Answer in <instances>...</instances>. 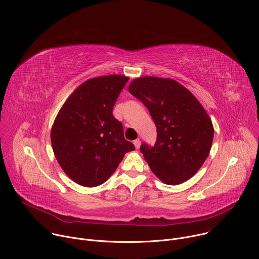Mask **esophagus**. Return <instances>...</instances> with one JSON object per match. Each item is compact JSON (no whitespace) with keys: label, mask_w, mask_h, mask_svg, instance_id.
Wrapping results in <instances>:
<instances>
[{"label":"esophagus","mask_w":259,"mask_h":259,"mask_svg":"<svg viewBox=\"0 0 259 259\" xmlns=\"http://www.w3.org/2000/svg\"><path fill=\"white\" fill-rule=\"evenodd\" d=\"M134 145H135L136 149H139V148H140V145H141V141H140L139 139L135 140V141H134Z\"/></svg>","instance_id":"34e87169"}]
</instances>
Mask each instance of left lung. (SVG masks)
Returning <instances> with one entry per match:
<instances>
[{
	"label": "left lung",
	"mask_w": 259,
	"mask_h": 259,
	"mask_svg": "<svg viewBox=\"0 0 259 259\" xmlns=\"http://www.w3.org/2000/svg\"><path fill=\"white\" fill-rule=\"evenodd\" d=\"M128 91L148 108L156 125L154 146L140 147L153 174L167 185L193 177L207 159L214 137L213 123L202 104L169 78L139 77Z\"/></svg>",
	"instance_id": "obj_1"
}]
</instances>
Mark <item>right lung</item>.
<instances>
[{
  "instance_id": "1",
  "label": "right lung",
  "mask_w": 259,
  "mask_h": 259,
  "mask_svg": "<svg viewBox=\"0 0 259 259\" xmlns=\"http://www.w3.org/2000/svg\"><path fill=\"white\" fill-rule=\"evenodd\" d=\"M128 81L106 75L83 82L67 99L51 127L56 160L75 183L95 187L106 182L126 152L135 150L123 136L113 106Z\"/></svg>"
}]
</instances>
